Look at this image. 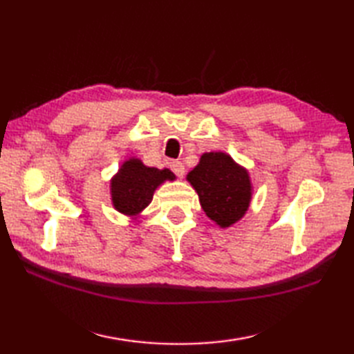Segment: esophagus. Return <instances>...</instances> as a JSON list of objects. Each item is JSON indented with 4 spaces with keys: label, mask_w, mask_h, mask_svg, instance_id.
Listing matches in <instances>:
<instances>
[{
    "label": "esophagus",
    "mask_w": 354,
    "mask_h": 354,
    "mask_svg": "<svg viewBox=\"0 0 354 354\" xmlns=\"http://www.w3.org/2000/svg\"><path fill=\"white\" fill-rule=\"evenodd\" d=\"M170 169H171L173 171H175L176 176H179V178L184 176L185 167H184V164H183L181 161H171V162H170Z\"/></svg>",
    "instance_id": "esophagus-1"
}]
</instances>
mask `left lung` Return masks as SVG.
<instances>
[{"instance_id": "obj_1", "label": "left lung", "mask_w": 354, "mask_h": 354, "mask_svg": "<svg viewBox=\"0 0 354 354\" xmlns=\"http://www.w3.org/2000/svg\"><path fill=\"white\" fill-rule=\"evenodd\" d=\"M205 214L221 228L232 227L246 214L252 199L248 171L225 152H207L187 175Z\"/></svg>"}]
</instances>
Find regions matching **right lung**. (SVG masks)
<instances>
[{
	"label": "right lung",
	"instance_id": "right-lung-1",
	"mask_svg": "<svg viewBox=\"0 0 354 354\" xmlns=\"http://www.w3.org/2000/svg\"><path fill=\"white\" fill-rule=\"evenodd\" d=\"M175 179V173L169 169L147 167L138 158H129L111 179L112 205L118 213L135 219L152 202L158 187Z\"/></svg>",
	"mask_w": 354,
	"mask_h": 354
}]
</instances>
